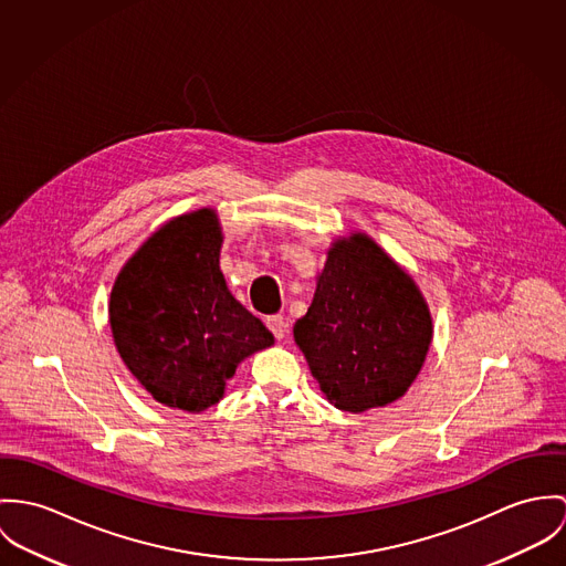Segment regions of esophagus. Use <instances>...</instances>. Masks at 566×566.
<instances>
[{
  "instance_id": "34e87169",
  "label": "esophagus",
  "mask_w": 566,
  "mask_h": 566,
  "mask_svg": "<svg viewBox=\"0 0 566 566\" xmlns=\"http://www.w3.org/2000/svg\"><path fill=\"white\" fill-rule=\"evenodd\" d=\"M266 327L273 332V336H275L277 340H282V338L286 336V321H284L282 314H271V316H266Z\"/></svg>"
}]
</instances>
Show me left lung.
I'll list each match as a JSON object with an SVG mask.
<instances>
[{
	"mask_svg": "<svg viewBox=\"0 0 566 566\" xmlns=\"http://www.w3.org/2000/svg\"><path fill=\"white\" fill-rule=\"evenodd\" d=\"M293 336L327 401L358 415L410 388L432 343V314L415 280L356 232L332 243Z\"/></svg>",
	"mask_w": 566,
	"mask_h": 566,
	"instance_id": "obj_1",
	"label": "left lung"
}]
</instances>
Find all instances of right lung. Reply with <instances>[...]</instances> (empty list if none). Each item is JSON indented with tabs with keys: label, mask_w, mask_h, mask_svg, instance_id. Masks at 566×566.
I'll use <instances>...</instances> for the list:
<instances>
[{
	"label": "right lung",
	"mask_w": 566,
	"mask_h": 566,
	"mask_svg": "<svg viewBox=\"0 0 566 566\" xmlns=\"http://www.w3.org/2000/svg\"><path fill=\"white\" fill-rule=\"evenodd\" d=\"M223 234L212 208L165 223L119 271L111 329L132 376L160 403L187 412L214 406L239 363L273 334L228 291Z\"/></svg>",
	"instance_id": "right-lung-1"
}]
</instances>
